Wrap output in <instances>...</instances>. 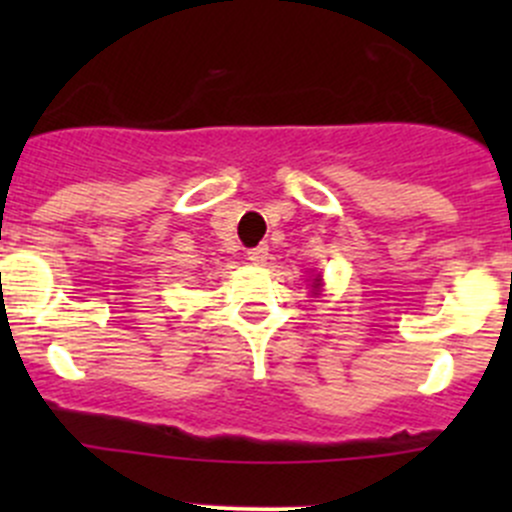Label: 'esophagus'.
Here are the masks:
<instances>
[{
	"label": "esophagus",
	"instance_id": "esophagus-1",
	"mask_svg": "<svg viewBox=\"0 0 512 512\" xmlns=\"http://www.w3.org/2000/svg\"><path fill=\"white\" fill-rule=\"evenodd\" d=\"M267 257H270V247L267 245H257L252 247V250H247V260H250L252 265H265Z\"/></svg>",
	"mask_w": 512,
	"mask_h": 512
}]
</instances>
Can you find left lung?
<instances>
[{"instance_id":"left-lung-1","label":"left lung","mask_w":512,"mask_h":512,"mask_svg":"<svg viewBox=\"0 0 512 512\" xmlns=\"http://www.w3.org/2000/svg\"><path fill=\"white\" fill-rule=\"evenodd\" d=\"M319 285H322V277H319V275H317V277H314L312 287H314V289H319Z\"/></svg>"}]
</instances>
